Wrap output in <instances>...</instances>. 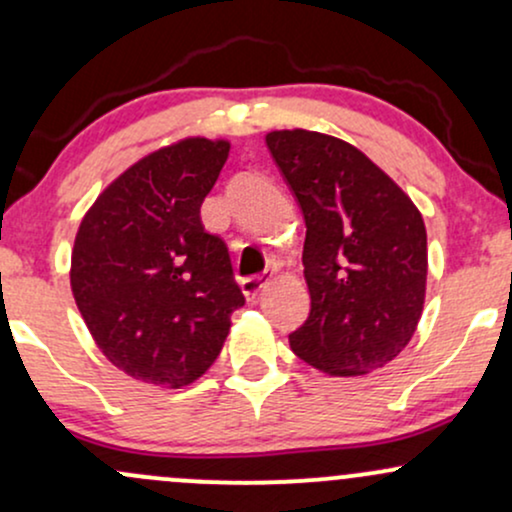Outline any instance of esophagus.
I'll use <instances>...</instances> for the list:
<instances>
[{
	"label": "esophagus",
	"instance_id": "obj_1",
	"mask_svg": "<svg viewBox=\"0 0 512 512\" xmlns=\"http://www.w3.org/2000/svg\"><path fill=\"white\" fill-rule=\"evenodd\" d=\"M267 284H269V274H252L240 281V289H243L245 296H248V301H255Z\"/></svg>",
	"mask_w": 512,
	"mask_h": 512
}]
</instances>
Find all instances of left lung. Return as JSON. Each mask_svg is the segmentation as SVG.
I'll return each instance as SVG.
<instances>
[{
	"label": "left lung",
	"mask_w": 512,
	"mask_h": 512,
	"mask_svg": "<svg viewBox=\"0 0 512 512\" xmlns=\"http://www.w3.org/2000/svg\"><path fill=\"white\" fill-rule=\"evenodd\" d=\"M267 149L305 219L308 320L293 354L330 375L390 363L419 325L426 226L419 209L356 146L308 129L267 134Z\"/></svg>",
	"instance_id": "obj_1"
}]
</instances>
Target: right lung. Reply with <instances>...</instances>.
I'll return each mask as SVG.
<instances>
[{
    "label": "right lung",
    "instance_id": "obj_1",
    "mask_svg": "<svg viewBox=\"0 0 512 512\" xmlns=\"http://www.w3.org/2000/svg\"><path fill=\"white\" fill-rule=\"evenodd\" d=\"M228 149L195 137L154 151L96 199L76 233L79 313L108 361L144 383H195L245 305L226 243L199 219Z\"/></svg>",
    "mask_w": 512,
    "mask_h": 512
}]
</instances>
